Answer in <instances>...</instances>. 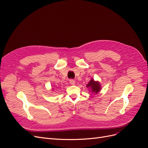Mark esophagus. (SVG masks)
Segmentation results:
<instances>
[{
	"instance_id": "1",
	"label": "esophagus",
	"mask_w": 148,
	"mask_h": 148,
	"mask_svg": "<svg viewBox=\"0 0 148 148\" xmlns=\"http://www.w3.org/2000/svg\"><path fill=\"white\" fill-rule=\"evenodd\" d=\"M69 83H70L71 85H74L75 84V81L74 80H73V79H70L69 80Z\"/></svg>"
}]
</instances>
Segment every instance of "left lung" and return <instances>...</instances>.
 <instances>
[{
  "instance_id": "8db88e82",
  "label": "left lung",
  "mask_w": 148,
  "mask_h": 148,
  "mask_svg": "<svg viewBox=\"0 0 148 148\" xmlns=\"http://www.w3.org/2000/svg\"><path fill=\"white\" fill-rule=\"evenodd\" d=\"M87 88L90 89L91 91L93 93L97 94L101 90V84L99 82H96L93 79L90 80V81L88 82V84L86 85Z\"/></svg>"
}]
</instances>
